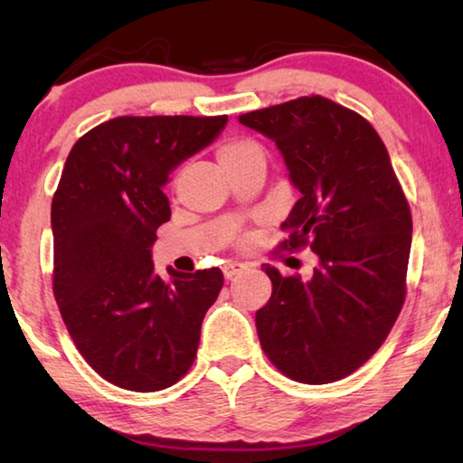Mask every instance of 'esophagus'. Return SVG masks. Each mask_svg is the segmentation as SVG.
Returning a JSON list of instances; mask_svg holds the SVG:
<instances>
[{
  "instance_id": "1",
  "label": "esophagus",
  "mask_w": 463,
  "mask_h": 463,
  "mask_svg": "<svg viewBox=\"0 0 463 463\" xmlns=\"http://www.w3.org/2000/svg\"><path fill=\"white\" fill-rule=\"evenodd\" d=\"M245 269H247V265L239 263V261H226L222 265V273H224L226 279H232L234 276H239V273L245 271Z\"/></svg>"
}]
</instances>
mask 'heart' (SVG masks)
<instances>
[{
  "instance_id": "heart-1",
  "label": "heart",
  "mask_w": 463,
  "mask_h": 463,
  "mask_svg": "<svg viewBox=\"0 0 463 463\" xmlns=\"http://www.w3.org/2000/svg\"><path fill=\"white\" fill-rule=\"evenodd\" d=\"M216 159L222 169L242 165L249 161H265L261 146L249 138H229L218 146Z\"/></svg>"
}]
</instances>
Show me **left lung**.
<instances>
[{
	"mask_svg": "<svg viewBox=\"0 0 463 463\" xmlns=\"http://www.w3.org/2000/svg\"><path fill=\"white\" fill-rule=\"evenodd\" d=\"M276 140L300 200L281 250L310 247V279L265 265L271 298L257 310L261 349L289 380L331 383L386 341L406 298L412 216L386 145L362 114L323 96L241 114Z\"/></svg>",
	"mask_w": 463,
	"mask_h": 463,
	"instance_id": "8db88e82",
	"label": "left lung"
}]
</instances>
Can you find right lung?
<instances>
[{"instance_id":"right-lung-1","label":"right lung","mask_w":463,"mask_h":463,"mask_svg":"<svg viewBox=\"0 0 463 463\" xmlns=\"http://www.w3.org/2000/svg\"><path fill=\"white\" fill-rule=\"evenodd\" d=\"M229 116H118L77 140L52 195V292L85 362L114 386L156 392L190 370L218 268L155 273L171 218V169L210 145Z\"/></svg>"}]
</instances>
